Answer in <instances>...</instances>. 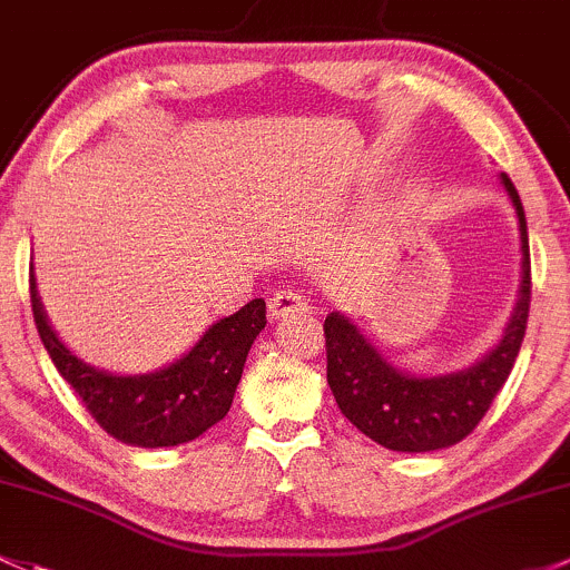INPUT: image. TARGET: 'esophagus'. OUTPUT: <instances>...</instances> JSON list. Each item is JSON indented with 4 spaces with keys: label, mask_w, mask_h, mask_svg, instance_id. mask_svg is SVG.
<instances>
[{
    "label": "esophagus",
    "mask_w": 570,
    "mask_h": 570,
    "mask_svg": "<svg viewBox=\"0 0 570 570\" xmlns=\"http://www.w3.org/2000/svg\"><path fill=\"white\" fill-rule=\"evenodd\" d=\"M305 311H308V301L301 289H278L267 303L269 320H286V316L305 314Z\"/></svg>",
    "instance_id": "esophagus-1"
}]
</instances>
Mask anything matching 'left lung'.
I'll list each match as a JSON object with an SVG mask.
<instances>
[{
	"instance_id": "1",
	"label": "left lung",
	"mask_w": 570,
	"mask_h": 570,
	"mask_svg": "<svg viewBox=\"0 0 570 570\" xmlns=\"http://www.w3.org/2000/svg\"><path fill=\"white\" fill-rule=\"evenodd\" d=\"M500 183L517 209L522 275L505 331L481 361L451 374H410L387 361L350 316L327 314V385L335 404L352 426L387 451L429 453L456 445L481 423L517 363L530 314V243L522 199L508 175H500Z\"/></svg>"
}]
</instances>
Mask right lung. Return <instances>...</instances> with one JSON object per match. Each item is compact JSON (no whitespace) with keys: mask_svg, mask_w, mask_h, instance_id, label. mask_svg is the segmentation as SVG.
Returning <instances> with one entry per match:
<instances>
[{"mask_svg":"<svg viewBox=\"0 0 570 570\" xmlns=\"http://www.w3.org/2000/svg\"><path fill=\"white\" fill-rule=\"evenodd\" d=\"M29 295L40 341L62 380L79 393L100 426L136 448L183 445L224 421L250 344L267 325L265 301L256 297L237 314L209 325L175 363L147 374H114L95 368L65 346L48 322L35 269L29 275Z\"/></svg>","mask_w":570,"mask_h":570,"instance_id":"obj_1","label":"right lung"}]
</instances>
